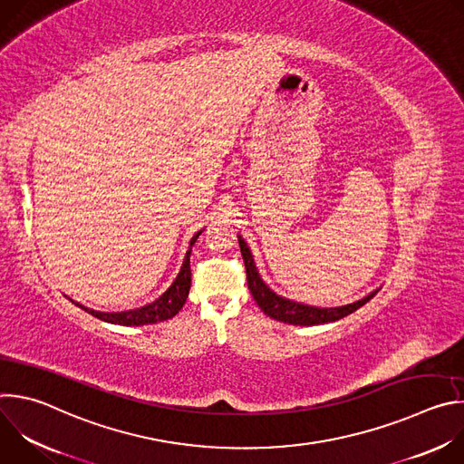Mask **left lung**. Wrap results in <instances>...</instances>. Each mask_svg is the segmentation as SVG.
Returning <instances> with one entry per match:
<instances>
[{
	"instance_id": "8db88e82",
	"label": "left lung",
	"mask_w": 464,
	"mask_h": 464,
	"mask_svg": "<svg viewBox=\"0 0 464 464\" xmlns=\"http://www.w3.org/2000/svg\"><path fill=\"white\" fill-rule=\"evenodd\" d=\"M238 244H240V253H242L244 266H246L247 288H249L255 303L258 304V308L264 314L277 319V321L290 323V324H301V326L338 321V319L356 312L360 306H363L367 301H371L378 294V292H372L367 297H363L353 304H345V306H338V308H315V306L301 304V303H295L290 299H283L262 283V279L258 277V272L255 268V262L249 253V247L246 246V242L240 237H238Z\"/></svg>"
}]
</instances>
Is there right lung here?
Wrapping results in <instances>:
<instances>
[{
	"instance_id": "obj_1",
	"label": "right lung",
	"mask_w": 464,
	"mask_h": 464,
	"mask_svg": "<svg viewBox=\"0 0 464 464\" xmlns=\"http://www.w3.org/2000/svg\"><path fill=\"white\" fill-rule=\"evenodd\" d=\"M202 235V231H198L188 244V249L185 253L183 264H181V270L176 277V281L172 283V286L154 303L145 304L141 308L136 310H126V312H97L92 308H86L79 303H75L77 306H81L82 310H86L88 314H92L97 319H102L106 323H113V324H124V326H140V324H150V323H160V321H167L170 317H174L181 306L187 301L188 295V288H190V264H188V256H190V249L196 242V238Z\"/></svg>"
}]
</instances>
